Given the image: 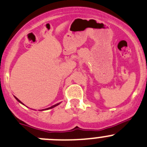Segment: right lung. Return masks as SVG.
<instances>
[{"instance_id":"right-lung-1","label":"right lung","mask_w":147,"mask_h":147,"mask_svg":"<svg viewBox=\"0 0 147 147\" xmlns=\"http://www.w3.org/2000/svg\"><path fill=\"white\" fill-rule=\"evenodd\" d=\"M14 97H15V96H14ZM15 98H16V100H18V102H21V104H23V105H24V103H23V102H21V101H20V100H18V98H16V97H15ZM59 103H57V104H55V105H52V106H51V107H50V108H46V109H45V110L51 109V108H55V106H57V105H59Z\"/></svg>"}]
</instances>
